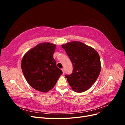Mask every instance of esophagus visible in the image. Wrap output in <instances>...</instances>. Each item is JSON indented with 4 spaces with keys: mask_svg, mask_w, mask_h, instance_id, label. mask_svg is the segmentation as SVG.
<instances>
[{
    "mask_svg": "<svg viewBox=\"0 0 125 125\" xmlns=\"http://www.w3.org/2000/svg\"><path fill=\"white\" fill-rule=\"evenodd\" d=\"M62 73H63V74L65 73V69H64L63 68H62Z\"/></svg>",
    "mask_w": 125,
    "mask_h": 125,
    "instance_id": "34e87169",
    "label": "esophagus"
}]
</instances>
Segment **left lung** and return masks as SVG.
Listing matches in <instances>:
<instances>
[{"mask_svg":"<svg viewBox=\"0 0 125 125\" xmlns=\"http://www.w3.org/2000/svg\"><path fill=\"white\" fill-rule=\"evenodd\" d=\"M73 65V73L65 75L72 89L81 93L88 90L99 77L101 70L100 56L91 47L73 41L62 45Z\"/></svg>","mask_w":125,"mask_h":125,"instance_id":"left-lung-1","label":"left lung"}]
</instances>
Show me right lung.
Segmentation results:
<instances>
[{
    "label": "right lung",
    "mask_w": 125,
    "mask_h": 125,
    "mask_svg": "<svg viewBox=\"0 0 125 125\" xmlns=\"http://www.w3.org/2000/svg\"><path fill=\"white\" fill-rule=\"evenodd\" d=\"M56 47L52 43H40L22 59L21 68L26 81L39 91L47 92L53 88L62 73L53 58Z\"/></svg>",
    "instance_id": "1"
}]
</instances>
